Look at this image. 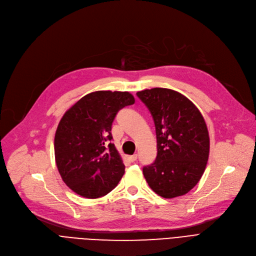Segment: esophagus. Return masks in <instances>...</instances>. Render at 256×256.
<instances>
[{"mask_svg": "<svg viewBox=\"0 0 256 256\" xmlns=\"http://www.w3.org/2000/svg\"><path fill=\"white\" fill-rule=\"evenodd\" d=\"M137 158H138V154H132V156H128V158L132 160V162H135V160H137Z\"/></svg>", "mask_w": 256, "mask_h": 256, "instance_id": "obj_1", "label": "esophagus"}]
</instances>
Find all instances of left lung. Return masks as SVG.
<instances>
[{
	"label": "left lung",
	"mask_w": 256,
	"mask_h": 256,
	"mask_svg": "<svg viewBox=\"0 0 256 256\" xmlns=\"http://www.w3.org/2000/svg\"><path fill=\"white\" fill-rule=\"evenodd\" d=\"M138 98L154 118L158 154L143 168L150 189L164 198L191 191L206 170L210 136L204 116L182 93L167 88L145 89Z\"/></svg>",
	"instance_id": "8db88e82"
}]
</instances>
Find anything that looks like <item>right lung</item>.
I'll return each instance as SVG.
<instances>
[{
	"label": "right lung",
	"mask_w": 256,
	"mask_h": 256,
	"mask_svg": "<svg viewBox=\"0 0 256 256\" xmlns=\"http://www.w3.org/2000/svg\"><path fill=\"white\" fill-rule=\"evenodd\" d=\"M135 102L130 92L96 91L76 102L61 118L55 158L63 182L78 195L98 198L111 192L124 173L113 139L118 111Z\"/></svg>",
	"instance_id": "1"
}]
</instances>
